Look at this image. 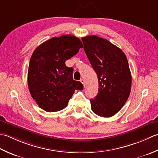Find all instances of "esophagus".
<instances>
[{
  "label": "esophagus",
  "instance_id": "1",
  "mask_svg": "<svg viewBox=\"0 0 158 158\" xmlns=\"http://www.w3.org/2000/svg\"><path fill=\"white\" fill-rule=\"evenodd\" d=\"M80 82H81V83L83 85L84 87L85 88V86H86V82H85V80H84V79H81V80H80Z\"/></svg>",
  "mask_w": 158,
  "mask_h": 158
}]
</instances>
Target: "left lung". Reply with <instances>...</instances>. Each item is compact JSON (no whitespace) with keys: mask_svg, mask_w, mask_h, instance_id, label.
I'll list each match as a JSON object with an SVG mask.
<instances>
[{"mask_svg":"<svg viewBox=\"0 0 158 158\" xmlns=\"http://www.w3.org/2000/svg\"><path fill=\"white\" fill-rule=\"evenodd\" d=\"M82 41L99 82L98 94L90 100L91 109L100 117H110L121 110L130 93L131 76L127 57L106 39L91 35Z\"/></svg>","mask_w":158,"mask_h":158,"instance_id":"1","label":"left lung"}]
</instances>
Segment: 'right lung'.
<instances>
[{"label":"right lung","mask_w":158,"mask_h":158,"mask_svg":"<svg viewBox=\"0 0 158 158\" xmlns=\"http://www.w3.org/2000/svg\"><path fill=\"white\" fill-rule=\"evenodd\" d=\"M82 47L80 39L66 35L45 41L32 54L28 70V89L45 111L63 110L75 90L83 89L82 84L73 79V69L65 63Z\"/></svg>","instance_id":"obj_1"}]
</instances>
